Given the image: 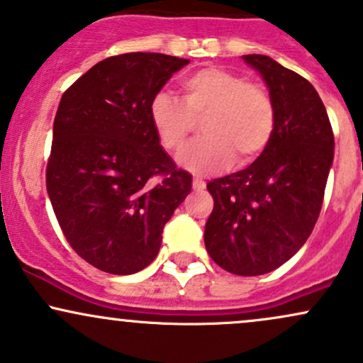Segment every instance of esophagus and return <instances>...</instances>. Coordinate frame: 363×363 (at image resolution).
Listing matches in <instances>:
<instances>
[{"label":"esophagus","mask_w":363,"mask_h":363,"mask_svg":"<svg viewBox=\"0 0 363 363\" xmlns=\"http://www.w3.org/2000/svg\"><path fill=\"white\" fill-rule=\"evenodd\" d=\"M205 187H206V182L203 181L201 177H198V176L193 177V189L194 191H203Z\"/></svg>","instance_id":"esophagus-1"}]
</instances>
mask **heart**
I'll use <instances>...</instances> for the list:
<instances>
[{
  "label": "heart",
  "mask_w": 363,
  "mask_h": 363,
  "mask_svg": "<svg viewBox=\"0 0 363 363\" xmlns=\"http://www.w3.org/2000/svg\"><path fill=\"white\" fill-rule=\"evenodd\" d=\"M203 121L201 140L179 155L191 172H215L235 164L247 165L268 148L277 126L269 91L222 66H206L181 82V101L158 94L150 104V123L158 143L179 152Z\"/></svg>",
  "instance_id": "1"
}]
</instances>
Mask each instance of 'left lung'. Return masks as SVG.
Segmentation results:
<instances>
[{
	"mask_svg": "<svg viewBox=\"0 0 363 363\" xmlns=\"http://www.w3.org/2000/svg\"><path fill=\"white\" fill-rule=\"evenodd\" d=\"M242 60L266 82L277 111L268 148L247 169L208 182L213 211L206 251L220 268L257 277L280 268L309 239L323 206L335 136L306 78L269 56Z\"/></svg>",
	"mask_w": 363,
	"mask_h": 363,
	"instance_id": "1",
	"label": "left lung"
}]
</instances>
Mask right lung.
<instances>
[{"label": "right lung", "mask_w": 363, "mask_h": 363, "mask_svg": "<svg viewBox=\"0 0 363 363\" xmlns=\"http://www.w3.org/2000/svg\"><path fill=\"white\" fill-rule=\"evenodd\" d=\"M189 62L128 52L97 62L62 94L45 186L73 251L101 272L138 273L191 191L150 123V104Z\"/></svg>", "instance_id": "add662e5"}]
</instances>
